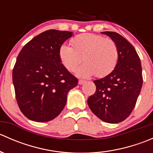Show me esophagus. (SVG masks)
<instances>
[{
	"instance_id": "esophagus-1",
	"label": "esophagus",
	"mask_w": 153,
	"mask_h": 153,
	"mask_svg": "<svg viewBox=\"0 0 153 153\" xmlns=\"http://www.w3.org/2000/svg\"><path fill=\"white\" fill-rule=\"evenodd\" d=\"M84 83H85V81H84V80H79V81H78V84H80V85L83 84Z\"/></svg>"
}]
</instances>
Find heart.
I'll list each match as a JSON object with an SVG mask.
<instances>
[{
    "label": "heart",
    "mask_w": 153,
    "mask_h": 153,
    "mask_svg": "<svg viewBox=\"0 0 153 153\" xmlns=\"http://www.w3.org/2000/svg\"><path fill=\"white\" fill-rule=\"evenodd\" d=\"M72 47L62 45L60 61L69 72H74L83 60L85 64L76 70L77 75L98 78L106 76L115 69L118 61V49L115 41L101 35L83 33L71 40Z\"/></svg>",
    "instance_id": "1"
}]
</instances>
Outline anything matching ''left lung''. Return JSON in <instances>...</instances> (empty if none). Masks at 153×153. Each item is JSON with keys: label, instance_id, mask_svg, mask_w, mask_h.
Returning a JSON list of instances; mask_svg holds the SVG:
<instances>
[{"label": "left lung", "instance_id": "left-lung-1", "mask_svg": "<svg viewBox=\"0 0 153 153\" xmlns=\"http://www.w3.org/2000/svg\"><path fill=\"white\" fill-rule=\"evenodd\" d=\"M115 41L118 61L115 69L104 78L94 81L95 94L88 106L103 121L117 124L124 121L133 110L143 84L141 61L133 46L114 32H102Z\"/></svg>", "mask_w": 153, "mask_h": 153}]
</instances>
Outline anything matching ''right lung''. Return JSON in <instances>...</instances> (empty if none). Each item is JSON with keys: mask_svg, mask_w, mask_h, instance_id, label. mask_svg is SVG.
<instances>
[{"mask_svg": "<svg viewBox=\"0 0 153 153\" xmlns=\"http://www.w3.org/2000/svg\"><path fill=\"white\" fill-rule=\"evenodd\" d=\"M72 32L49 29L21 50L12 71L15 97L22 113L32 121L56 118L67 103V93L78 84L60 61L59 49Z\"/></svg>", "mask_w": 153, "mask_h": 153, "instance_id": "add662e5", "label": "right lung"}]
</instances>
